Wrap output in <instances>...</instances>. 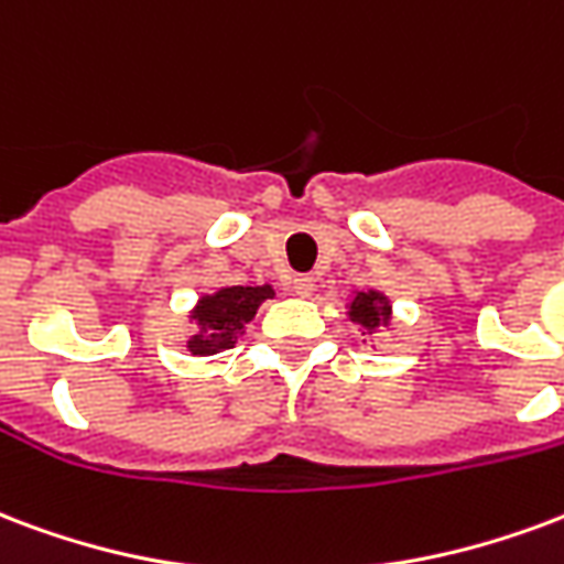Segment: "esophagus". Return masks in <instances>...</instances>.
Instances as JSON below:
<instances>
[{
    "mask_svg": "<svg viewBox=\"0 0 564 564\" xmlns=\"http://www.w3.org/2000/svg\"><path fill=\"white\" fill-rule=\"evenodd\" d=\"M312 291H315V279L312 276L294 279V294H300V297H312Z\"/></svg>",
    "mask_w": 564,
    "mask_h": 564,
    "instance_id": "esophagus-1",
    "label": "esophagus"
}]
</instances>
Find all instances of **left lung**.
Listing matches in <instances>:
<instances>
[{"label":"left lung","mask_w":564,"mask_h":564,"mask_svg":"<svg viewBox=\"0 0 564 564\" xmlns=\"http://www.w3.org/2000/svg\"><path fill=\"white\" fill-rule=\"evenodd\" d=\"M347 315H350V321L362 324L368 333H375L378 327H387L389 324V303L378 291H359Z\"/></svg>","instance_id":"8db88e82"}]
</instances>
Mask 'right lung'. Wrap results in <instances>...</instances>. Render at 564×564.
<instances>
[{
    "mask_svg": "<svg viewBox=\"0 0 564 564\" xmlns=\"http://www.w3.org/2000/svg\"><path fill=\"white\" fill-rule=\"evenodd\" d=\"M273 297L270 285H231L219 288L217 294H207L193 308V321L198 324L196 336H189L186 347L196 357H210L226 347H235L237 336L256 317L258 306Z\"/></svg>",
    "mask_w": 564,
    "mask_h": 564,
    "instance_id": "obj_1",
    "label": "right lung"
}]
</instances>
